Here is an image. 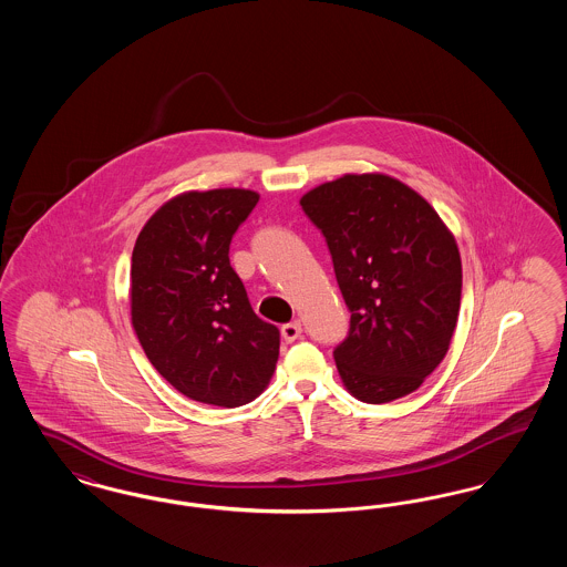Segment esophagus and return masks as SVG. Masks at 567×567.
<instances>
[{
	"instance_id": "34e87169",
	"label": "esophagus",
	"mask_w": 567,
	"mask_h": 567,
	"mask_svg": "<svg viewBox=\"0 0 567 567\" xmlns=\"http://www.w3.org/2000/svg\"><path fill=\"white\" fill-rule=\"evenodd\" d=\"M280 333H282L285 342H296L297 338L301 336V323H299V321H293V323L282 324Z\"/></svg>"
}]
</instances>
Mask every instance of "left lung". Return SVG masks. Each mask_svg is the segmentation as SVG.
Masks as SVG:
<instances>
[{"instance_id":"obj_1","label":"left lung","mask_w":567,"mask_h":567,"mask_svg":"<svg viewBox=\"0 0 567 567\" xmlns=\"http://www.w3.org/2000/svg\"><path fill=\"white\" fill-rule=\"evenodd\" d=\"M299 204L324 236L351 310L349 336L333 351L347 391L365 404L416 391L457 327L455 236L416 190L386 174H344Z\"/></svg>"}]
</instances>
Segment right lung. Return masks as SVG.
<instances>
[{"mask_svg":"<svg viewBox=\"0 0 567 567\" xmlns=\"http://www.w3.org/2000/svg\"><path fill=\"white\" fill-rule=\"evenodd\" d=\"M259 193L187 190L146 220L132 255V324L148 361L202 404L252 402L276 370L280 331L261 321L229 264Z\"/></svg>","mask_w":567,"mask_h":567,"instance_id":"add662e5","label":"right lung"}]
</instances>
